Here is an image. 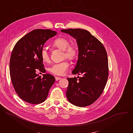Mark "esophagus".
<instances>
[{
    "label": "esophagus",
    "instance_id": "34e87169",
    "mask_svg": "<svg viewBox=\"0 0 133 133\" xmlns=\"http://www.w3.org/2000/svg\"><path fill=\"white\" fill-rule=\"evenodd\" d=\"M62 79V78H61V77H57V76H56V77H55V79H56V81H59V80H60V79Z\"/></svg>",
    "mask_w": 133,
    "mask_h": 133
}]
</instances>
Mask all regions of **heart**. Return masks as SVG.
I'll return each mask as SVG.
<instances>
[{
  "mask_svg": "<svg viewBox=\"0 0 133 133\" xmlns=\"http://www.w3.org/2000/svg\"><path fill=\"white\" fill-rule=\"evenodd\" d=\"M52 46L63 51V57L72 61L76 57L78 54V47L74 43L69 44V40L65 37H59L55 39ZM41 58L45 63H48L50 60L49 53L46 49L43 48L41 53ZM69 67V64L66 61L53 64L49 68V71L56 75H63Z\"/></svg>",
  "mask_w": 133,
  "mask_h": 133,
  "instance_id": "b5f03b06",
  "label": "heart"
}]
</instances>
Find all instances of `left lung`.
I'll list each match as a JSON object with an SVG mask.
<instances>
[{"label": "left lung", "instance_id": "obj_1", "mask_svg": "<svg viewBox=\"0 0 133 133\" xmlns=\"http://www.w3.org/2000/svg\"><path fill=\"white\" fill-rule=\"evenodd\" d=\"M76 39L78 58L73 74L83 76L67 78L66 91L68 101L75 106L86 107L101 95L108 76L107 54L102 43L88 31L82 29H62Z\"/></svg>", "mask_w": 133, "mask_h": 133}]
</instances>
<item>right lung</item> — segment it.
Here are the masks:
<instances>
[{
    "label": "right lung",
    "mask_w": 133,
    "mask_h": 133,
    "mask_svg": "<svg viewBox=\"0 0 133 133\" xmlns=\"http://www.w3.org/2000/svg\"><path fill=\"white\" fill-rule=\"evenodd\" d=\"M56 34L50 29H35L19 40L13 48L9 63L11 80L19 97L28 103L44 102L55 82L51 75L43 74L42 77L36 71L45 72L41 51L46 42Z\"/></svg>",
    "instance_id": "add662e5"
}]
</instances>
